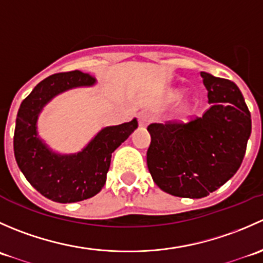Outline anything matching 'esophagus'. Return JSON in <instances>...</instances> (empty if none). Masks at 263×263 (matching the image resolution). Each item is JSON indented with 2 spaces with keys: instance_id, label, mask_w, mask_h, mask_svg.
I'll return each instance as SVG.
<instances>
[{
  "instance_id": "esophagus-1",
  "label": "esophagus",
  "mask_w": 263,
  "mask_h": 263,
  "mask_svg": "<svg viewBox=\"0 0 263 263\" xmlns=\"http://www.w3.org/2000/svg\"><path fill=\"white\" fill-rule=\"evenodd\" d=\"M151 121V116L150 113L147 112H141L139 115V124L140 127H146Z\"/></svg>"
}]
</instances>
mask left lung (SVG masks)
Returning <instances> with one entry per match:
<instances>
[{"mask_svg":"<svg viewBox=\"0 0 263 263\" xmlns=\"http://www.w3.org/2000/svg\"><path fill=\"white\" fill-rule=\"evenodd\" d=\"M211 107L188 123L147 127V168L160 190L177 197L202 198L239 169L252 131L251 113L237 85L201 72Z\"/></svg>","mask_w":263,"mask_h":263,"instance_id":"8db88e82","label":"left lung"}]
</instances>
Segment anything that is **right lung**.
Returning <instances> with one entry per match:
<instances>
[{"label":"right lung","mask_w":263,"mask_h":263,"mask_svg":"<svg viewBox=\"0 0 263 263\" xmlns=\"http://www.w3.org/2000/svg\"><path fill=\"white\" fill-rule=\"evenodd\" d=\"M90 73L81 71L54 73L39 82L18 108L14 135L16 163L28 182L54 202L87 200L102 191L107 181L112 153L137 128V119L104 127L81 151L58 154L38 135V118L58 94L95 85Z\"/></svg>","instance_id":"right-lung-1"}]
</instances>
